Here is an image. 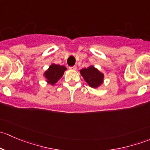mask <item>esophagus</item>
<instances>
[{"instance_id":"1","label":"esophagus","mask_w":150,"mask_h":150,"mask_svg":"<svg viewBox=\"0 0 150 150\" xmlns=\"http://www.w3.org/2000/svg\"><path fill=\"white\" fill-rule=\"evenodd\" d=\"M69 69H72V70H75V69H77V67H76V66L70 67H69Z\"/></svg>"}]
</instances>
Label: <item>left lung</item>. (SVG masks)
Returning <instances> with one entry per match:
<instances>
[{
    "label": "left lung",
    "instance_id": "1",
    "mask_svg": "<svg viewBox=\"0 0 150 150\" xmlns=\"http://www.w3.org/2000/svg\"><path fill=\"white\" fill-rule=\"evenodd\" d=\"M81 75L90 87L97 88L104 83V75L94 66L90 65L80 70Z\"/></svg>",
    "mask_w": 150,
    "mask_h": 150
}]
</instances>
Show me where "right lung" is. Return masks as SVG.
I'll return each mask as SVG.
<instances>
[{
	"label": "right lung",
	"instance_id": "add662e5",
	"mask_svg": "<svg viewBox=\"0 0 150 150\" xmlns=\"http://www.w3.org/2000/svg\"><path fill=\"white\" fill-rule=\"evenodd\" d=\"M66 70L67 68L64 66L53 63L49 66L48 69L45 71L43 76L46 79L47 83L54 86L59 81Z\"/></svg>",
	"mask_w": 150,
	"mask_h": 150
}]
</instances>
